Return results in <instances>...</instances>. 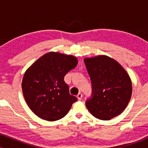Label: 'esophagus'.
Wrapping results in <instances>:
<instances>
[{
	"instance_id": "1",
	"label": "esophagus",
	"mask_w": 148,
	"mask_h": 148,
	"mask_svg": "<svg viewBox=\"0 0 148 148\" xmlns=\"http://www.w3.org/2000/svg\"><path fill=\"white\" fill-rule=\"evenodd\" d=\"M76 97H77L78 99H79V100H81V99H82V97H83V95L81 94V92H80V93H79V94L77 95V96H76Z\"/></svg>"
}]
</instances>
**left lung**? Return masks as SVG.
I'll list each match as a JSON object with an SVG mask.
<instances>
[{
	"instance_id": "8db88e82",
	"label": "left lung",
	"mask_w": 148,
	"mask_h": 148,
	"mask_svg": "<svg viewBox=\"0 0 148 148\" xmlns=\"http://www.w3.org/2000/svg\"><path fill=\"white\" fill-rule=\"evenodd\" d=\"M92 81V97L86 107L96 118L109 120L125 109L131 99L132 84L128 73L116 60L104 55L86 58Z\"/></svg>"
}]
</instances>
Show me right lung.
Returning <instances> with one entry per match:
<instances>
[{
  "label": "right lung",
  "instance_id": "add662e5",
  "mask_svg": "<svg viewBox=\"0 0 148 148\" xmlns=\"http://www.w3.org/2000/svg\"><path fill=\"white\" fill-rule=\"evenodd\" d=\"M76 57L49 52L25 71L21 88L25 101L39 118L56 121L67 115L76 97L69 94L65 74L77 65Z\"/></svg>",
  "mask_w": 148,
  "mask_h": 148
}]
</instances>
